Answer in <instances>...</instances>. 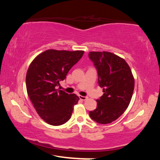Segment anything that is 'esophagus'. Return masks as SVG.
<instances>
[{
    "label": "esophagus",
    "instance_id": "1",
    "mask_svg": "<svg viewBox=\"0 0 160 160\" xmlns=\"http://www.w3.org/2000/svg\"><path fill=\"white\" fill-rule=\"evenodd\" d=\"M79 98L81 99V100H83V101H85V100H87L88 99V97H84V96H81V95H79Z\"/></svg>",
    "mask_w": 160,
    "mask_h": 160
}]
</instances>
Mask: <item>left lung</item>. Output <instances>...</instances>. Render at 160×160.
<instances>
[{
	"label": "left lung",
	"instance_id": "obj_1",
	"mask_svg": "<svg viewBox=\"0 0 160 160\" xmlns=\"http://www.w3.org/2000/svg\"><path fill=\"white\" fill-rule=\"evenodd\" d=\"M89 57L97 70L99 85L104 92L97 99V109L89 113L97 123H110L123 114L131 102L135 86L133 75L126 61L114 53L91 51Z\"/></svg>",
	"mask_w": 160,
	"mask_h": 160
}]
</instances>
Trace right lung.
Returning <instances> with one entry per match:
<instances>
[{
	"mask_svg": "<svg viewBox=\"0 0 160 160\" xmlns=\"http://www.w3.org/2000/svg\"><path fill=\"white\" fill-rule=\"evenodd\" d=\"M84 51L48 49L38 55L26 75L28 96L39 116L52 126L70 118L79 97L57 89L70 68L82 58Z\"/></svg>",
	"mask_w": 160,
	"mask_h": 160,
	"instance_id": "1",
	"label": "right lung"
}]
</instances>
